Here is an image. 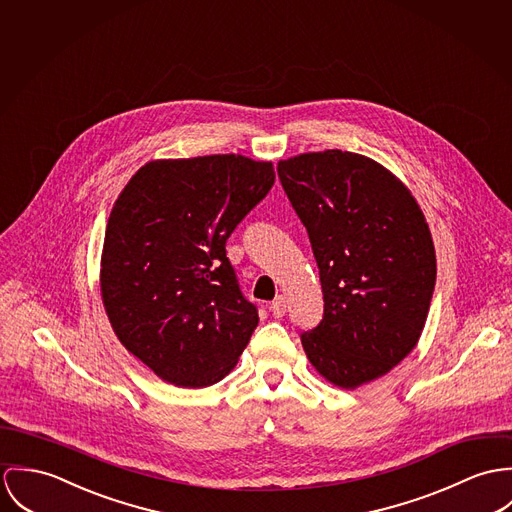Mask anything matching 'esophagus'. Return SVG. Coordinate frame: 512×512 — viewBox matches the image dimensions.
<instances>
[{
	"instance_id": "1",
	"label": "esophagus",
	"mask_w": 512,
	"mask_h": 512,
	"mask_svg": "<svg viewBox=\"0 0 512 512\" xmlns=\"http://www.w3.org/2000/svg\"><path fill=\"white\" fill-rule=\"evenodd\" d=\"M271 312L275 318H283L284 312H286V300L284 296H277L273 302H271Z\"/></svg>"
}]
</instances>
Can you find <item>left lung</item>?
Instances as JSON below:
<instances>
[{
  "label": "left lung",
  "instance_id": "1",
  "mask_svg": "<svg viewBox=\"0 0 512 512\" xmlns=\"http://www.w3.org/2000/svg\"><path fill=\"white\" fill-rule=\"evenodd\" d=\"M277 172L324 292L322 322L300 334L310 363L341 389L383 377L414 349L436 284L422 210L395 174L357 153H306Z\"/></svg>",
  "mask_w": 512,
  "mask_h": 512
}]
</instances>
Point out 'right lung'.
I'll return each mask as SVG.
<instances>
[{"label": "right lung", "instance_id": "right-lung-1", "mask_svg": "<svg viewBox=\"0 0 512 512\" xmlns=\"http://www.w3.org/2000/svg\"><path fill=\"white\" fill-rule=\"evenodd\" d=\"M275 184L271 163L241 155L153 161L108 220L102 300L115 336L176 387L224 379L259 324L226 241Z\"/></svg>", "mask_w": 512, "mask_h": 512}]
</instances>
